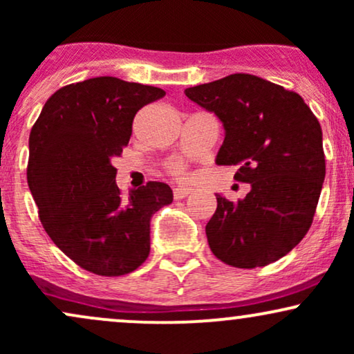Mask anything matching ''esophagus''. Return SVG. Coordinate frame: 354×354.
Segmentation results:
<instances>
[{"instance_id":"esophagus-1","label":"esophagus","mask_w":354,"mask_h":354,"mask_svg":"<svg viewBox=\"0 0 354 354\" xmlns=\"http://www.w3.org/2000/svg\"><path fill=\"white\" fill-rule=\"evenodd\" d=\"M191 193V189L189 188H174L173 189V196H174V200H185L186 196H188V194Z\"/></svg>"}]
</instances>
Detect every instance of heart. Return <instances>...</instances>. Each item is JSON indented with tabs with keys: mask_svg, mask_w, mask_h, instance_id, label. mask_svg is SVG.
Wrapping results in <instances>:
<instances>
[{
	"mask_svg": "<svg viewBox=\"0 0 354 354\" xmlns=\"http://www.w3.org/2000/svg\"><path fill=\"white\" fill-rule=\"evenodd\" d=\"M166 168H168V173L174 178H185L186 176V163L183 160L169 161Z\"/></svg>",
	"mask_w": 354,
	"mask_h": 354,
	"instance_id": "1",
	"label": "heart"
}]
</instances>
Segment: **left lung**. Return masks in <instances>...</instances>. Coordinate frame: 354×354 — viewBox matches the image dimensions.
I'll use <instances>...</instances> for the list:
<instances>
[{
  "mask_svg": "<svg viewBox=\"0 0 354 354\" xmlns=\"http://www.w3.org/2000/svg\"><path fill=\"white\" fill-rule=\"evenodd\" d=\"M225 126L216 163L238 166L234 180L250 183L245 200L216 194L206 225L213 254L251 270L278 261L304 238L323 188V133L298 93L236 73L185 89Z\"/></svg>",
  "mask_w": 354,
  "mask_h": 354,
  "instance_id": "1",
  "label": "left lung"
}]
</instances>
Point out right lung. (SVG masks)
<instances>
[{
	"label": "right lung",
	"mask_w": 354,
	"mask_h": 354,
	"mask_svg": "<svg viewBox=\"0 0 354 354\" xmlns=\"http://www.w3.org/2000/svg\"><path fill=\"white\" fill-rule=\"evenodd\" d=\"M161 88L100 76L59 88L30 133L26 178L48 236L83 270L135 271L149 254V219L173 201L166 183L148 181L123 198L113 160L136 113L163 98Z\"/></svg>",
	"instance_id": "obj_1"
}]
</instances>
